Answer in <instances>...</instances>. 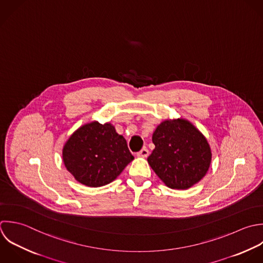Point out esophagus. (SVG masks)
Segmentation results:
<instances>
[{
  "label": "esophagus",
  "mask_w": 263,
  "mask_h": 263,
  "mask_svg": "<svg viewBox=\"0 0 263 263\" xmlns=\"http://www.w3.org/2000/svg\"><path fill=\"white\" fill-rule=\"evenodd\" d=\"M149 155V152L147 148H142L139 153H137V157L139 158H147Z\"/></svg>",
  "instance_id": "obj_1"
}]
</instances>
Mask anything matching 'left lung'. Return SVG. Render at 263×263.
<instances>
[{
    "label": "left lung",
    "instance_id": "1",
    "mask_svg": "<svg viewBox=\"0 0 263 263\" xmlns=\"http://www.w3.org/2000/svg\"><path fill=\"white\" fill-rule=\"evenodd\" d=\"M153 142L156 147L147 162L169 189L187 190L207 174L212 162L210 144L189 120H164L156 128Z\"/></svg>",
    "mask_w": 263,
    "mask_h": 263
}]
</instances>
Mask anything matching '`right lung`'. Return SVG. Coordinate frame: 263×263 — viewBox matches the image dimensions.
I'll use <instances>...</instances> for the list:
<instances>
[{
    "label": "right lung",
    "mask_w": 263,
    "mask_h": 263,
    "mask_svg": "<svg viewBox=\"0 0 263 263\" xmlns=\"http://www.w3.org/2000/svg\"><path fill=\"white\" fill-rule=\"evenodd\" d=\"M134 160L124 136L110 123L82 125L66 140L62 161L74 179L89 187L112 182Z\"/></svg>",
    "instance_id": "right-lung-1"
}]
</instances>
